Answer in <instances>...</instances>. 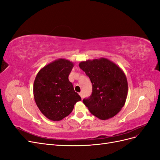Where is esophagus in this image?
Instances as JSON below:
<instances>
[{
	"mask_svg": "<svg viewBox=\"0 0 160 160\" xmlns=\"http://www.w3.org/2000/svg\"><path fill=\"white\" fill-rule=\"evenodd\" d=\"M79 95L81 97V98H83V93H79Z\"/></svg>",
	"mask_w": 160,
	"mask_h": 160,
	"instance_id": "esophagus-1",
	"label": "esophagus"
}]
</instances>
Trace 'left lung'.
Segmentation results:
<instances>
[{
  "label": "left lung",
  "mask_w": 160,
  "mask_h": 160,
  "mask_svg": "<svg viewBox=\"0 0 160 160\" xmlns=\"http://www.w3.org/2000/svg\"><path fill=\"white\" fill-rule=\"evenodd\" d=\"M79 67L92 83L91 95L83 100L91 113L102 120L118 114L125 103L128 91L123 71L105 58L81 62Z\"/></svg>",
  "instance_id": "8db88e82"
}]
</instances>
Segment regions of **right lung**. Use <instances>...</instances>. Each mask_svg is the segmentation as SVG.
Returning <instances> with one entry per match:
<instances>
[{"instance_id": "add662e5", "label": "right lung", "mask_w": 160, "mask_h": 160, "mask_svg": "<svg viewBox=\"0 0 160 160\" xmlns=\"http://www.w3.org/2000/svg\"><path fill=\"white\" fill-rule=\"evenodd\" d=\"M73 63L60 59L41 69L36 76L33 94L41 113L52 121L68 116L81 98L69 80Z\"/></svg>"}]
</instances>
